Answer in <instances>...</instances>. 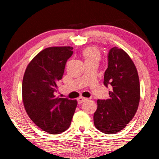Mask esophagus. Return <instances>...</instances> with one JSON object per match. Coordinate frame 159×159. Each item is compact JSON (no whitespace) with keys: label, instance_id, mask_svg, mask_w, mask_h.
Masks as SVG:
<instances>
[{"label":"esophagus","instance_id":"obj_1","mask_svg":"<svg viewBox=\"0 0 159 159\" xmlns=\"http://www.w3.org/2000/svg\"><path fill=\"white\" fill-rule=\"evenodd\" d=\"M88 100V98H84V97H80L78 98H77V101H78V103L79 104H81L83 103V102H84L85 101H87Z\"/></svg>","mask_w":159,"mask_h":159}]
</instances>
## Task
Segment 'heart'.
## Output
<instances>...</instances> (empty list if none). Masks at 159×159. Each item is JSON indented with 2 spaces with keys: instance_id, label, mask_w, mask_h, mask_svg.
<instances>
[{
  "instance_id": "b5f03b06",
  "label": "heart",
  "mask_w": 159,
  "mask_h": 159,
  "mask_svg": "<svg viewBox=\"0 0 159 159\" xmlns=\"http://www.w3.org/2000/svg\"><path fill=\"white\" fill-rule=\"evenodd\" d=\"M82 55L83 56L84 62L87 63H92L95 62L98 63L101 60V52L99 50L95 47H88L84 51H82Z\"/></svg>"
}]
</instances>
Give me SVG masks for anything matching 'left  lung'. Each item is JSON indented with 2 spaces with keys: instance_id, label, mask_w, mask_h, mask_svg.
<instances>
[{
  "instance_id": "1",
  "label": "left lung",
  "mask_w": 159,
  "mask_h": 159,
  "mask_svg": "<svg viewBox=\"0 0 159 159\" xmlns=\"http://www.w3.org/2000/svg\"><path fill=\"white\" fill-rule=\"evenodd\" d=\"M103 84L111 86L109 98L98 100L95 127L105 134L122 130L133 119L140 98V81L135 65L121 48L114 47L108 55Z\"/></svg>"
}]
</instances>
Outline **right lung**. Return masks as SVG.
I'll return each instance as SVG.
<instances>
[{
	"instance_id": "obj_1",
	"label": "right lung",
	"mask_w": 159,
	"mask_h": 159,
	"mask_svg": "<svg viewBox=\"0 0 159 159\" xmlns=\"http://www.w3.org/2000/svg\"><path fill=\"white\" fill-rule=\"evenodd\" d=\"M70 46L49 47L37 54L26 69L22 101L35 125L49 134H60L69 127L77 101L57 96V82L72 55Z\"/></svg>"
}]
</instances>
